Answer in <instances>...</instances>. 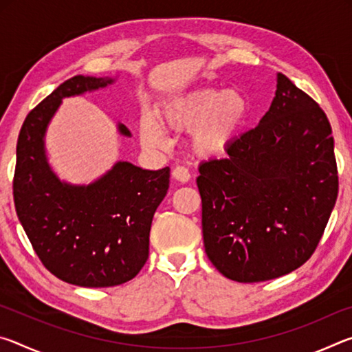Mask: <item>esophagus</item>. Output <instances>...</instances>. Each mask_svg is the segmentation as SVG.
<instances>
[{
	"mask_svg": "<svg viewBox=\"0 0 352 352\" xmlns=\"http://www.w3.org/2000/svg\"><path fill=\"white\" fill-rule=\"evenodd\" d=\"M172 177H174L177 182L186 183L190 178V174H189V170L184 168V166H177V168L172 169Z\"/></svg>",
	"mask_w": 352,
	"mask_h": 352,
	"instance_id": "34e87169",
	"label": "esophagus"
}]
</instances>
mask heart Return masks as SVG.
Wrapping results in <instances>:
<instances>
[{
	"instance_id": "1",
	"label": "heart",
	"mask_w": 352,
	"mask_h": 352,
	"mask_svg": "<svg viewBox=\"0 0 352 352\" xmlns=\"http://www.w3.org/2000/svg\"><path fill=\"white\" fill-rule=\"evenodd\" d=\"M248 115V102L234 90H195L164 104L160 113L163 124L177 130H192L190 147L200 157H212L223 151L242 129ZM142 140L162 146L166 133L157 119L148 118L142 126Z\"/></svg>"
}]
</instances>
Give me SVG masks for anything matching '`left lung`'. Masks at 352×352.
Segmentation results:
<instances>
[{
    "label": "left lung",
    "mask_w": 352,
    "mask_h": 352,
    "mask_svg": "<svg viewBox=\"0 0 352 352\" xmlns=\"http://www.w3.org/2000/svg\"><path fill=\"white\" fill-rule=\"evenodd\" d=\"M269 111L200 164L201 231L212 265L237 283L296 270L314 254L338 195L332 129L315 100L278 73Z\"/></svg>",
    "instance_id": "left-lung-1"
}]
</instances>
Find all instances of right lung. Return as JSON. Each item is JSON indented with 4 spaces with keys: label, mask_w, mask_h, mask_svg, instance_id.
Masks as SVG:
<instances>
[{
    "label": "right lung",
    "mask_w": 352,
    "mask_h": 352,
    "mask_svg": "<svg viewBox=\"0 0 352 352\" xmlns=\"http://www.w3.org/2000/svg\"><path fill=\"white\" fill-rule=\"evenodd\" d=\"M111 82L90 76L65 80L28 113L16 142V216L41 264L80 287H113L138 275L148 258L153 214L169 188V168L146 170L119 162L98 182L71 186L47 164L43 136L62 99ZM119 132L130 136L122 124Z\"/></svg>",
    "instance_id": "right-lung-1"
}]
</instances>
